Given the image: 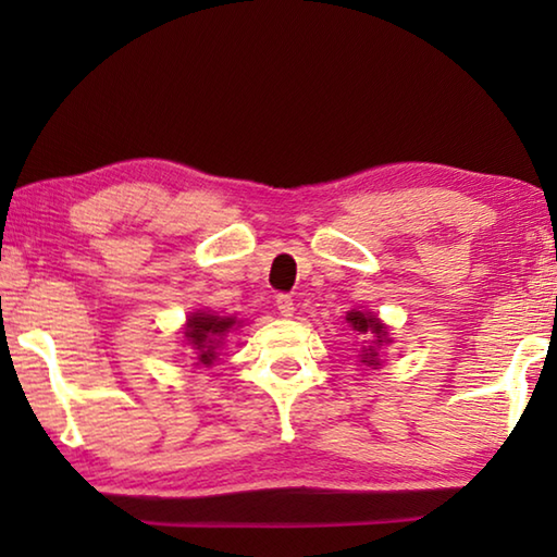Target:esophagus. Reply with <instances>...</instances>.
I'll return each instance as SVG.
<instances>
[{
  "label": "esophagus",
  "instance_id": "esophagus-1",
  "mask_svg": "<svg viewBox=\"0 0 557 557\" xmlns=\"http://www.w3.org/2000/svg\"><path fill=\"white\" fill-rule=\"evenodd\" d=\"M275 305H277V312H280L282 317H292V314H295V301H292L289 295H277Z\"/></svg>",
  "mask_w": 557,
  "mask_h": 557
}]
</instances>
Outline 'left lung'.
<instances>
[{
	"label": "left lung",
	"mask_w": 557,
	"mask_h": 557,
	"mask_svg": "<svg viewBox=\"0 0 557 557\" xmlns=\"http://www.w3.org/2000/svg\"><path fill=\"white\" fill-rule=\"evenodd\" d=\"M346 322L354 332H358V342H361V354L358 356H361V363L373 366V369L381 366V348L385 344H391L388 326H385L373 312H356V309L346 314Z\"/></svg>",
	"instance_id": "1"
}]
</instances>
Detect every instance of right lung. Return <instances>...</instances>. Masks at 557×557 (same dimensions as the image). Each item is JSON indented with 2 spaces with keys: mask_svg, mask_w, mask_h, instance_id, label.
Listing matches in <instances>:
<instances>
[{
  "mask_svg": "<svg viewBox=\"0 0 557 557\" xmlns=\"http://www.w3.org/2000/svg\"><path fill=\"white\" fill-rule=\"evenodd\" d=\"M233 326H240L235 317H219L209 312H194L186 319L184 336L186 344L194 348L196 366H211L215 361V351H219L225 334Z\"/></svg>",
  "mask_w": 557,
  "mask_h": 557,
  "instance_id": "1",
  "label": "right lung"
}]
</instances>
